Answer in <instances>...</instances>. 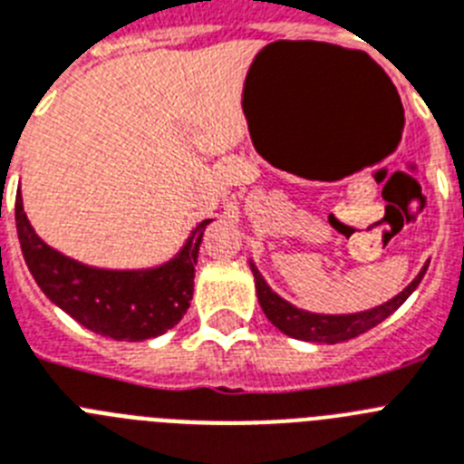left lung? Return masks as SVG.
Here are the masks:
<instances>
[{
	"instance_id": "8db88e82",
	"label": "left lung",
	"mask_w": 464,
	"mask_h": 464,
	"mask_svg": "<svg viewBox=\"0 0 464 464\" xmlns=\"http://www.w3.org/2000/svg\"><path fill=\"white\" fill-rule=\"evenodd\" d=\"M252 266V273H255V285H256V296H259L261 310L266 313V317L280 329L282 334H287L292 338H299V341H310V343H341V341H350V338L360 336V334L369 332L376 324H381L385 317H390L394 310L400 308L411 294L416 292V287L420 285L422 276L427 271V264L422 266V271L413 277L409 287L401 289L394 299L385 301L382 305H376L372 310H362V313H353V315H320V313H308V310H301L296 305H292L289 301H285L282 296H277L266 280L261 277V273L256 271V266L249 261Z\"/></svg>"
}]
</instances>
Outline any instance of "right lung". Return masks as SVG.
<instances>
[{"instance_id": "1", "label": "right lung", "mask_w": 464, "mask_h": 464, "mask_svg": "<svg viewBox=\"0 0 464 464\" xmlns=\"http://www.w3.org/2000/svg\"><path fill=\"white\" fill-rule=\"evenodd\" d=\"M209 219L200 221L179 255L147 271H104L48 247L34 233L20 191L15 228L25 264L42 292L91 332L114 341H144L172 329L193 296L198 247Z\"/></svg>"}]
</instances>
